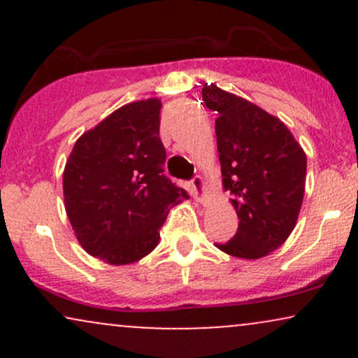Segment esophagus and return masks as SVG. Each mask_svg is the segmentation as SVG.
Segmentation results:
<instances>
[{"instance_id": "esophagus-1", "label": "esophagus", "mask_w": 358, "mask_h": 358, "mask_svg": "<svg viewBox=\"0 0 358 358\" xmlns=\"http://www.w3.org/2000/svg\"><path fill=\"white\" fill-rule=\"evenodd\" d=\"M190 183H192V190H193V195H195V199L202 202V196L205 193L203 178H202V176H195V178H193Z\"/></svg>"}]
</instances>
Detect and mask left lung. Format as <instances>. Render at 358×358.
Segmentation results:
<instances>
[{
    "instance_id": "1",
    "label": "left lung",
    "mask_w": 358,
    "mask_h": 358,
    "mask_svg": "<svg viewBox=\"0 0 358 358\" xmlns=\"http://www.w3.org/2000/svg\"><path fill=\"white\" fill-rule=\"evenodd\" d=\"M205 106L217 114L222 185L231 192L239 227L215 244L225 254L261 259L296 227L306 180V155L281 119L215 84L203 85Z\"/></svg>"
}]
</instances>
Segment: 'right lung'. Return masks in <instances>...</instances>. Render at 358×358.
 Returning a JSON list of instances; mask_svg holds the SVG:
<instances>
[{
  "label": "right lung",
  "mask_w": 358,
  "mask_h": 358,
  "mask_svg": "<svg viewBox=\"0 0 358 358\" xmlns=\"http://www.w3.org/2000/svg\"><path fill=\"white\" fill-rule=\"evenodd\" d=\"M162 101L129 102L77 139L64 168L65 212L85 252L113 266L159 242L168 208L188 199L163 175Z\"/></svg>",
  "instance_id": "1"
}]
</instances>
